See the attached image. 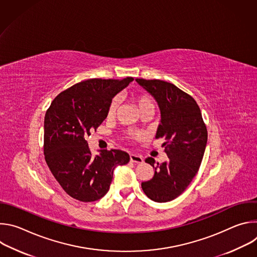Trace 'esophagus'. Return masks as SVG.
<instances>
[{
	"label": "esophagus",
	"mask_w": 257,
	"mask_h": 257,
	"mask_svg": "<svg viewBox=\"0 0 257 257\" xmlns=\"http://www.w3.org/2000/svg\"><path fill=\"white\" fill-rule=\"evenodd\" d=\"M130 161L132 163H136V164H141L143 163V158L141 156H138V155H130Z\"/></svg>",
	"instance_id": "1"
}]
</instances>
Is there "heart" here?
Here are the masks:
<instances>
[{"label": "heart", "mask_w": 257, "mask_h": 257, "mask_svg": "<svg viewBox=\"0 0 257 257\" xmlns=\"http://www.w3.org/2000/svg\"><path fill=\"white\" fill-rule=\"evenodd\" d=\"M133 99L136 102L140 112L144 111V109L149 108V107H154V101H153L152 97L146 93H134ZM118 107H119V98L115 97L111 100V102H109V104H108L107 113H106L107 117H114Z\"/></svg>", "instance_id": "1"}]
</instances>
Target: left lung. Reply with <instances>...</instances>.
I'll return each instance as SVG.
<instances>
[{
    "mask_svg": "<svg viewBox=\"0 0 257 257\" xmlns=\"http://www.w3.org/2000/svg\"><path fill=\"white\" fill-rule=\"evenodd\" d=\"M148 91L161 111L156 138L164 137L167 162L148 158L155 168L154 177L141 183L143 192L156 202H168L181 195L198 172L207 142V130L194 98L173 83L163 80L135 79Z\"/></svg>",
    "mask_w": 257,
    "mask_h": 257,
    "instance_id": "8db88e82",
    "label": "left lung"
}]
</instances>
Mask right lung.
<instances>
[{
    "label": "right lung",
    "mask_w": 257,
    "mask_h": 257,
    "mask_svg": "<svg viewBox=\"0 0 257 257\" xmlns=\"http://www.w3.org/2000/svg\"><path fill=\"white\" fill-rule=\"evenodd\" d=\"M134 79H88L58 94L45 117L46 162L64 191L83 202L106 194L117 166L130 157L119 150L92 156L85 140L106 118L112 98Z\"/></svg>",
    "instance_id": "1"
}]
</instances>
